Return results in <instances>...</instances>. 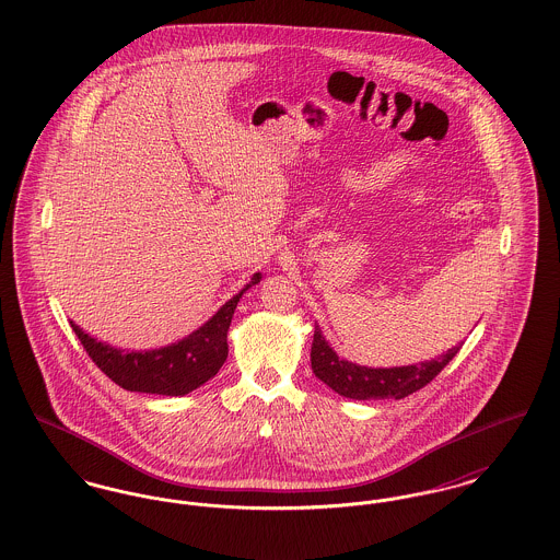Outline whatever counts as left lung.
Wrapping results in <instances>:
<instances>
[{
	"mask_svg": "<svg viewBox=\"0 0 560 560\" xmlns=\"http://www.w3.org/2000/svg\"><path fill=\"white\" fill-rule=\"evenodd\" d=\"M457 350L459 347L450 348L445 354L416 365L365 368L340 359L336 350L325 342L319 325H315L311 365L320 382L347 399H402L432 382L457 354Z\"/></svg>",
	"mask_w": 560,
	"mask_h": 560,
	"instance_id": "1",
	"label": "left lung"
}]
</instances>
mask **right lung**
Listing matches in <instances>:
<instances>
[{"instance_id":"obj_1","label":"right lung","mask_w":560,"mask_h":560,"mask_svg":"<svg viewBox=\"0 0 560 560\" xmlns=\"http://www.w3.org/2000/svg\"><path fill=\"white\" fill-rule=\"evenodd\" d=\"M260 279L262 275L256 272L254 279L237 295L220 306L212 319L206 320L197 331L170 347L144 352L121 350L88 336L73 320L71 327L90 359L98 365V370L107 373L121 388L132 393L183 397L206 384L224 365L229 354L226 334L237 302L245 290L260 283Z\"/></svg>"}]
</instances>
